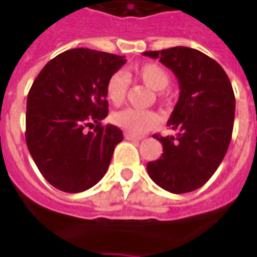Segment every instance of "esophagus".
<instances>
[{
  "mask_svg": "<svg viewBox=\"0 0 257 257\" xmlns=\"http://www.w3.org/2000/svg\"><path fill=\"white\" fill-rule=\"evenodd\" d=\"M124 138H126L127 141H141L142 140V137H136V136H133V134H128V133H126V134H124Z\"/></svg>",
  "mask_w": 257,
  "mask_h": 257,
  "instance_id": "1",
  "label": "esophagus"
}]
</instances>
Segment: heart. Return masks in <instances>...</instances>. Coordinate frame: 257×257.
<instances>
[{
  "label": "heart",
  "mask_w": 257,
  "mask_h": 257,
  "mask_svg": "<svg viewBox=\"0 0 257 257\" xmlns=\"http://www.w3.org/2000/svg\"><path fill=\"white\" fill-rule=\"evenodd\" d=\"M133 74L154 90L165 89L169 84L168 71L156 63H144L133 67ZM128 89V78L123 71H115L105 84V96L115 105L123 103ZM113 124L120 127L128 134L142 136L157 126L160 117L152 111L137 108H124L112 113Z\"/></svg>",
  "instance_id": "heart-1"
}]
</instances>
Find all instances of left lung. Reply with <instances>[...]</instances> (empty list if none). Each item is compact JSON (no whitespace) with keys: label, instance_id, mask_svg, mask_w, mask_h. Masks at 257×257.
I'll list each match as a JSON object with an SVG mask.
<instances>
[{"label":"left lung","instance_id":"1","mask_svg":"<svg viewBox=\"0 0 257 257\" xmlns=\"http://www.w3.org/2000/svg\"><path fill=\"white\" fill-rule=\"evenodd\" d=\"M169 67L179 80L180 96L168 126L176 137L153 136L163 154L148 164L152 180L173 194H186L207 183L227 152L236 99L221 65L190 47L145 51Z\"/></svg>","mask_w":257,"mask_h":257}]
</instances>
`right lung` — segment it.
<instances>
[{"label": "right lung", "instance_id": "add662e5", "mask_svg": "<svg viewBox=\"0 0 257 257\" xmlns=\"http://www.w3.org/2000/svg\"><path fill=\"white\" fill-rule=\"evenodd\" d=\"M124 63L120 55L73 48L51 59L31 86L27 146L58 190L82 192L107 172L123 133L113 124L101 126L108 115L105 84Z\"/></svg>", "mask_w": 257, "mask_h": 257}]
</instances>
